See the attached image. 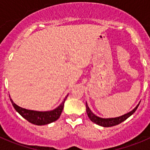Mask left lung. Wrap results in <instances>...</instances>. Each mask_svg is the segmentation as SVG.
<instances>
[{
  "instance_id": "obj_1",
  "label": "left lung",
  "mask_w": 150,
  "mask_h": 150,
  "mask_svg": "<svg viewBox=\"0 0 150 150\" xmlns=\"http://www.w3.org/2000/svg\"><path fill=\"white\" fill-rule=\"evenodd\" d=\"M139 104L137 106V107H135L133 110L131 111V112H128V113H127V114H125L123 115V116H120V117L110 118V119H102V118H100L98 117V116H95L93 112H91V110L89 109V107H88L87 103H86V107L87 115H88V116L89 117L90 120H91V121H92L94 123H95V124L100 125V126L112 127V126H114V125H116L120 124V123H122V122H124L125 120H126L129 116H132L134 112L136 111V110L137 109Z\"/></svg>"
}]
</instances>
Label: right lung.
Returning <instances> with one entry per match:
<instances>
[{
    "instance_id": "1",
    "label": "right lung",
    "mask_w": 150,
    "mask_h": 150,
    "mask_svg": "<svg viewBox=\"0 0 150 150\" xmlns=\"http://www.w3.org/2000/svg\"><path fill=\"white\" fill-rule=\"evenodd\" d=\"M67 95L64 99V101L59 107L51 111H45V112H40V111L30 110L25 109L22 107H18L14 102L10 99L11 103L16 110L21 115L23 118H25L27 121L32 124L37 125H43L50 124L51 122L56 121L60 117L62 112L64 108V104L67 99Z\"/></svg>"
}]
</instances>
